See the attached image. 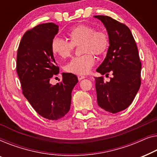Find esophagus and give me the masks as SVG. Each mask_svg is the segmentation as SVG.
I'll return each mask as SVG.
<instances>
[{
  "mask_svg": "<svg viewBox=\"0 0 157 157\" xmlns=\"http://www.w3.org/2000/svg\"><path fill=\"white\" fill-rule=\"evenodd\" d=\"M78 79H79V80H81V79H84V78H85V76H83V75H78Z\"/></svg>",
  "mask_w": 157,
  "mask_h": 157,
  "instance_id": "obj_1",
  "label": "esophagus"
}]
</instances>
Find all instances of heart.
Returning <instances> with one entry per match:
<instances>
[{
    "instance_id": "b5f03b06",
    "label": "heart",
    "mask_w": 157,
    "mask_h": 157,
    "mask_svg": "<svg viewBox=\"0 0 157 157\" xmlns=\"http://www.w3.org/2000/svg\"><path fill=\"white\" fill-rule=\"evenodd\" d=\"M70 41L56 37L52 40L51 51L55 56L66 58L70 56L75 46L79 45L80 56L73 57L65 67L69 73L85 75L95 64L93 56H101L107 52L109 45V35L105 30L94 29L91 25L79 23L67 33Z\"/></svg>"
}]
</instances>
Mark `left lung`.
<instances>
[{"mask_svg": "<svg viewBox=\"0 0 157 157\" xmlns=\"http://www.w3.org/2000/svg\"><path fill=\"white\" fill-rule=\"evenodd\" d=\"M107 28L109 47L105 60L96 71L113 77L105 82L95 78L98 104L105 111L117 113L131 105L141 85V63L138 48L127 25L107 15H95Z\"/></svg>", "mask_w": 157, "mask_h": 157, "instance_id": "obj_1", "label": "left lung"}]
</instances>
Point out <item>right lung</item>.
<instances>
[{"instance_id":"add662e5","label":"right lung","mask_w":157,"mask_h":157,"mask_svg":"<svg viewBox=\"0 0 157 157\" xmlns=\"http://www.w3.org/2000/svg\"><path fill=\"white\" fill-rule=\"evenodd\" d=\"M57 33L56 24H39L25 33L17 52L16 71L23 95L37 114L50 120L63 118L69 112L72 89L78 82L75 75L65 72L61 82L50 83L59 73L51 51Z\"/></svg>"}]
</instances>
